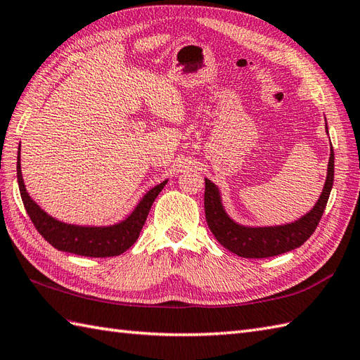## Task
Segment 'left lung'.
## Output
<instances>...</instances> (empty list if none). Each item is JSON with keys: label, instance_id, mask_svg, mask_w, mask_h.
I'll use <instances>...</instances> for the list:
<instances>
[{"label": "left lung", "instance_id": "1", "mask_svg": "<svg viewBox=\"0 0 360 360\" xmlns=\"http://www.w3.org/2000/svg\"><path fill=\"white\" fill-rule=\"evenodd\" d=\"M328 131V128H326ZM334 182V150L331 147L330 162H328L326 181L316 202L307 215L294 223L283 226L250 227L241 226L227 215L223 201H221L219 188L212 181L205 178L204 209L205 219L215 238L233 254L243 258H267L285 254L292 249L300 248L309 236L314 233L316 227L322 218L328 198H330Z\"/></svg>", "mask_w": 360, "mask_h": 360}]
</instances>
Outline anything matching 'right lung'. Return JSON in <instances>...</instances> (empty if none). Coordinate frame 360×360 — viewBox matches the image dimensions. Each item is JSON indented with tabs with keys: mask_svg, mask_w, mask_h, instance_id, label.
Segmentation results:
<instances>
[{
	"mask_svg": "<svg viewBox=\"0 0 360 360\" xmlns=\"http://www.w3.org/2000/svg\"><path fill=\"white\" fill-rule=\"evenodd\" d=\"M20 148H18V160H17V178L18 187L21 193L22 204L27 212L29 218L32 219L35 229L43 238L52 244L53 248L70 254L82 255V257H116L124 254L139 238V233L147 221L148 212L155 202L156 196L164 188L167 181L155 186L143 195L139 204L129 215L112 226H75L68 224L63 221H58L48 215L32 198L29 196L25 187L21 174V162H20Z\"/></svg>",
	"mask_w": 360,
	"mask_h": 360,
	"instance_id": "obj_1",
	"label": "right lung"
}]
</instances>
